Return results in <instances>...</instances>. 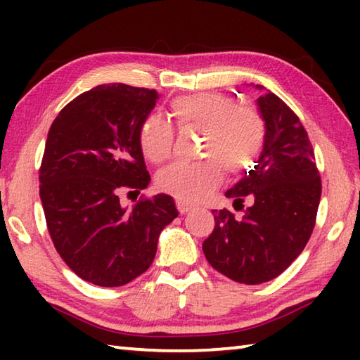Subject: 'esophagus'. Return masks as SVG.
<instances>
[{
	"label": "esophagus",
	"instance_id": "obj_1",
	"mask_svg": "<svg viewBox=\"0 0 360 360\" xmlns=\"http://www.w3.org/2000/svg\"><path fill=\"white\" fill-rule=\"evenodd\" d=\"M176 206H178V211L181 212V214H186V212L192 210V206L184 203V202H176Z\"/></svg>",
	"mask_w": 360,
	"mask_h": 360
}]
</instances>
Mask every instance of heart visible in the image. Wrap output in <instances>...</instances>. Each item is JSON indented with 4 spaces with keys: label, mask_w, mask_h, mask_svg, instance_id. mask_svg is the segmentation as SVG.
<instances>
[{
    "label": "heart",
    "mask_w": 360,
    "mask_h": 360,
    "mask_svg": "<svg viewBox=\"0 0 360 360\" xmlns=\"http://www.w3.org/2000/svg\"><path fill=\"white\" fill-rule=\"evenodd\" d=\"M179 130L203 133L202 162H178L157 174V187L181 202H198L222 179L223 167L230 174L245 172L257 160L265 143V122L257 109L240 106L233 96L203 92L179 96L169 105ZM138 143L143 155L162 163L172 155L174 131L157 115L139 125Z\"/></svg>",
    "instance_id": "heart-1"
}]
</instances>
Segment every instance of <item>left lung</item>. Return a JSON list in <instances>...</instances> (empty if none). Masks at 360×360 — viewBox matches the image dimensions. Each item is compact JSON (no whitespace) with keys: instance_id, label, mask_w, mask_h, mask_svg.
<instances>
[{"instance_id":"left-lung-1","label":"left lung","mask_w":360,"mask_h":360,"mask_svg":"<svg viewBox=\"0 0 360 360\" xmlns=\"http://www.w3.org/2000/svg\"><path fill=\"white\" fill-rule=\"evenodd\" d=\"M262 90V85H255ZM265 143L254 169L225 192L241 219L212 211L214 230L203 243L210 265L241 284L276 278L294 262L313 233L321 200L314 152L300 119L268 90L257 98Z\"/></svg>"}]
</instances>
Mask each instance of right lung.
Instances as JSON below:
<instances>
[{
	"mask_svg": "<svg viewBox=\"0 0 360 360\" xmlns=\"http://www.w3.org/2000/svg\"><path fill=\"white\" fill-rule=\"evenodd\" d=\"M158 100L155 90L96 85L70 101L49 130L39 197L60 257L84 281L117 288L148 270L160 231L178 217L158 193L127 210L120 188L138 192L150 176L138 130Z\"/></svg>",
	"mask_w": 360,
	"mask_h": 360,
	"instance_id": "right-lung-1",
	"label": "right lung"
}]
</instances>
